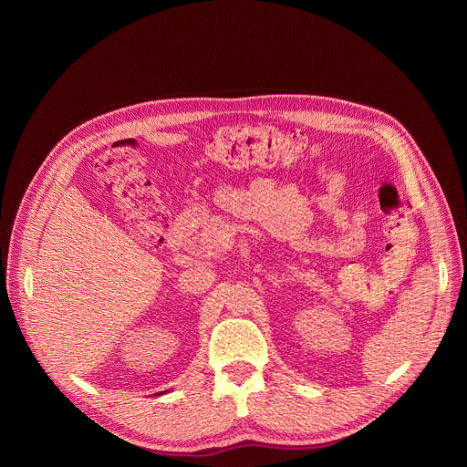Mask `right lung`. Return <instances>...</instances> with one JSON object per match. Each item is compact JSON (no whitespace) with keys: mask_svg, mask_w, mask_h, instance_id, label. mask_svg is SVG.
Segmentation results:
<instances>
[{"mask_svg":"<svg viewBox=\"0 0 467 467\" xmlns=\"http://www.w3.org/2000/svg\"><path fill=\"white\" fill-rule=\"evenodd\" d=\"M162 393H164V391H161V393H157V395H162Z\"/></svg>","mask_w":467,"mask_h":467,"instance_id":"obj_1","label":"right lung"}]
</instances>
